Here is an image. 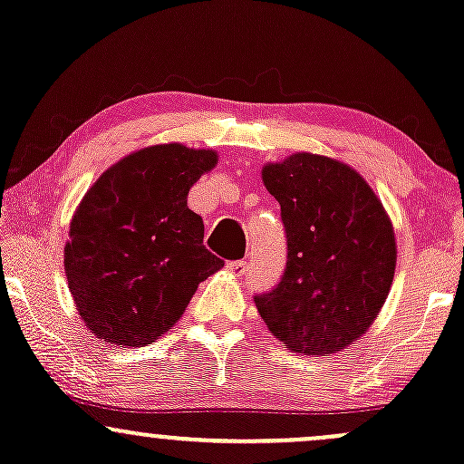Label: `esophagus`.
Listing matches in <instances>:
<instances>
[{
    "mask_svg": "<svg viewBox=\"0 0 464 464\" xmlns=\"http://www.w3.org/2000/svg\"><path fill=\"white\" fill-rule=\"evenodd\" d=\"M226 267H227V272L234 276H246L249 265L246 263V260H232V263H227Z\"/></svg>",
    "mask_w": 464,
    "mask_h": 464,
    "instance_id": "esophagus-1",
    "label": "esophagus"
}]
</instances>
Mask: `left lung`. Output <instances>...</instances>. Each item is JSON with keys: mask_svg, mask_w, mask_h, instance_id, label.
Masks as SVG:
<instances>
[{"mask_svg": "<svg viewBox=\"0 0 464 464\" xmlns=\"http://www.w3.org/2000/svg\"><path fill=\"white\" fill-rule=\"evenodd\" d=\"M263 184L280 204L287 267L254 295L258 314L289 351H342L371 329L392 287V223L363 177L324 155L267 164Z\"/></svg>", "mask_w": 464, "mask_h": 464, "instance_id": "obj_1", "label": "left lung"}]
</instances>
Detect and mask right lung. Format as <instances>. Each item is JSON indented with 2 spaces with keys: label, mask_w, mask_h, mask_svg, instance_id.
<instances>
[{
  "label": "right lung",
  "mask_w": 464,
  "mask_h": 464,
  "mask_svg": "<svg viewBox=\"0 0 464 464\" xmlns=\"http://www.w3.org/2000/svg\"><path fill=\"white\" fill-rule=\"evenodd\" d=\"M210 149L155 144L93 181L65 243L67 287L101 340L147 346L184 315L199 283L223 267L204 247L188 190L217 166Z\"/></svg>",
  "instance_id": "right-lung-1"
}]
</instances>
